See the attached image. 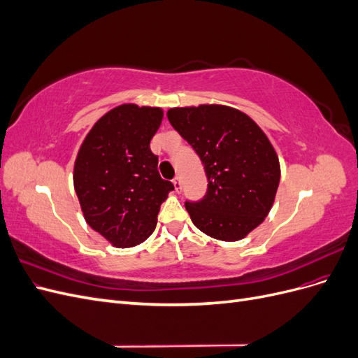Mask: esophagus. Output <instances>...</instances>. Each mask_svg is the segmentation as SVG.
<instances>
[{
  "label": "esophagus",
  "instance_id": "esophagus-1",
  "mask_svg": "<svg viewBox=\"0 0 358 358\" xmlns=\"http://www.w3.org/2000/svg\"><path fill=\"white\" fill-rule=\"evenodd\" d=\"M173 185H175V189H176L178 192H180V189H182V182H180V178H179V176H176L175 179H173Z\"/></svg>",
  "mask_w": 358,
  "mask_h": 358
}]
</instances>
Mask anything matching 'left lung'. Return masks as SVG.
Wrapping results in <instances>:
<instances>
[{"mask_svg":"<svg viewBox=\"0 0 358 358\" xmlns=\"http://www.w3.org/2000/svg\"><path fill=\"white\" fill-rule=\"evenodd\" d=\"M167 117L208 176L204 197L185 201L191 221L213 239H243L275 201L280 169L272 143L251 117L229 106L176 107Z\"/></svg>","mask_w":358,"mask_h":358,"instance_id":"obj_1","label":"left lung"}]
</instances>
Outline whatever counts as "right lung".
Returning a JSON list of instances; mask_svg holds the SVG:
<instances>
[{
  "label": "right lung",
  "mask_w": 358,
  "mask_h": 358,
  "mask_svg": "<svg viewBox=\"0 0 358 358\" xmlns=\"http://www.w3.org/2000/svg\"><path fill=\"white\" fill-rule=\"evenodd\" d=\"M161 121L158 107L117 106L95 122L76 158L73 180L85 220L113 246L145 242L175 189L150 150Z\"/></svg>",
  "instance_id": "right-lung-1"
}]
</instances>
